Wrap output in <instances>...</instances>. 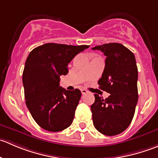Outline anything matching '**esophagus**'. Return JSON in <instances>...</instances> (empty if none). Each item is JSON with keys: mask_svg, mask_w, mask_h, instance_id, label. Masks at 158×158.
<instances>
[{"mask_svg": "<svg viewBox=\"0 0 158 158\" xmlns=\"http://www.w3.org/2000/svg\"><path fill=\"white\" fill-rule=\"evenodd\" d=\"M81 92H82V95H85V94H86L87 92H88V91H87L86 89H82V90H81Z\"/></svg>", "mask_w": 158, "mask_h": 158, "instance_id": "1", "label": "esophagus"}]
</instances>
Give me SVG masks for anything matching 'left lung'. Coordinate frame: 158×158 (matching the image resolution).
Masks as SVG:
<instances>
[{"label": "left lung", "instance_id": "obj_1", "mask_svg": "<svg viewBox=\"0 0 158 158\" xmlns=\"http://www.w3.org/2000/svg\"><path fill=\"white\" fill-rule=\"evenodd\" d=\"M106 56V66L98 84L109 92L106 99L95 94L91 106L95 128L105 135L113 136L125 130L131 122L138 99V67L135 55L121 44L96 46Z\"/></svg>", "mask_w": 158, "mask_h": 158}]
</instances>
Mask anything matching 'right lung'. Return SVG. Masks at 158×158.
<instances>
[{"mask_svg":"<svg viewBox=\"0 0 158 158\" xmlns=\"http://www.w3.org/2000/svg\"><path fill=\"white\" fill-rule=\"evenodd\" d=\"M89 47L49 43L30 52L23 72L24 96L32 117L42 128L57 132L73 123L82 94L78 89L60 86V78L68 73L71 60Z\"/></svg>","mask_w":158,"mask_h":158,"instance_id":"obj_1","label":"right lung"}]
</instances>
